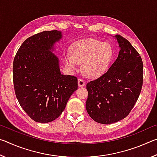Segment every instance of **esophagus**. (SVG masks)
<instances>
[{"instance_id":"esophagus-1","label":"esophagus","mask_w":157,"mask_h":157,"mask_svg":"<svg viewBox=\"0 0 157 157\" xmlns=\"http://www.w3.org/2000/svg\"><path fill=\"white\" fill-rule=\"evenodd\" d=\"M85 84V82L82 79H78V86H83Z\"/></svg>"}]
</instances>
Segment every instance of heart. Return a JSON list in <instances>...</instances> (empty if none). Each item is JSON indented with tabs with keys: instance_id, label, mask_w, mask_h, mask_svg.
<instances>
[{
	"instance_id": "heart-1",
	"label": "heart",
	"mask_w": 157,
	"mask_h": 157,
	"mask_svg": "<svg viewBox=\"0 0 157 157\" xmlns=\"http://www.w3.org/2000/svg\"><path fill=\"white\" fill-rule=\"evenodd\" d=\"M113 57V48L107 42L95 39H82L71 46V54L63 57L65 66L74 71L82 63V70L89 78H97L108 68Z\"/></svg>"
}]
</instances>
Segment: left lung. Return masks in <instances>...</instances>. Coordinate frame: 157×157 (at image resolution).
<instances>
[{
  "label": "left lung",
  "instance_id": "1",
  "mask_svg": "<svg viewBox=\"0 0 157 157\" xmlns=\"http://www.w3.org/2000/svg\"><path fill=\"white\" fill-rule=\"evenodd\" d=\"M114 37L120 48L118 57L104 75L86 84L87 112L93 120L105 124L127 116L143 85V64L139 52L123 36Z\"/></svg>",
  "mask_w": 157,
  "mask_h": 157
}]
</instances>
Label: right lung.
Here are the masks:
<instances>
[{
  "instance_id": "right-lung-1",
  "label": "right lung",
  "mask_w": 157,
  "mask_h": 157,
  "mask_svg": "<svg viewBox=\"0 0 157 157\" xmlns=\"http://www.w3.org/2000/svg\"><path fill=\"white\" fill-rule=\"evenodd\" d=\"M62 37V32L57 30L34 34L23 42L14 57L16 96L23 109L37 123L57 118L78 89V79L61 73L59 58L52 52Z\"/></svg>"
}]
</instances>
